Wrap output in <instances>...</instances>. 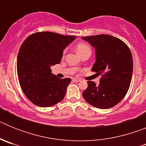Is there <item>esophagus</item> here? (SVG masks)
Listing matches in <instances>:
<instances>
[{
  "label": "esophagus",
  "mask_w": 146,
  "mask_h": 146,
  "mask_svg": "<svg viewBox=\"0 0 146 146\" xmlns=\"http://www.w3.org/2000/svg\"><path fill=\"white\" fill-rule=\"evenodd\" d=\"M72 81H73V82H80V80L78 79V78H72Z\"/></svg>",
  "instance_id": "obj_1"
}]
</instances>
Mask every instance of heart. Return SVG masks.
<instances>
[{
    "instance_id": "heart-1",
    "label": "heart",
    "mask_w": 146,
    "mask_h": 146,
    "mask_svg": "<svg viewBox=\"0 0 146 146\" xmlns=\"http://www.w3.org/2000/svg\"><path fill=\"white\" fill-rule=\"evenodd\" d=\"M77 52L80 55H81V54L86 52V51H91V49H90V47L88 45L85 44H79L77 45Z\"/></svg>"
}]
</instances>
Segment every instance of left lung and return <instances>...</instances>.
Here are the masks:
<instances>
[{"mask_svg": "<svg viewBox=\"0 0 146 146\" xmlns=\"http://www.w3.org/2000/svg\"><path fill=\"white\" fill-rule=\"evenodd\" d=\"M96 50V62L91 71L102 74L99 85L88 81L82 93L84 99L95 108L108 109L126 96L131 83L133 60L128 46L110 35L82 36Z\"/></svg>", "mask_w": 146, "mask_h": 146, "instance_id": "8db88e82", "label": "left lung"}]
</instances>
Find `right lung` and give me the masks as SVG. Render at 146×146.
I'll return each mask as SVG.
<instances>
[{"instance_id": "obj_1", "label": "right lung", "mask_w": 146, "mask_h": 146, "mask_svg": "<svg viewBox=\"0 0 146 146\" xmlns=\"http://www.w3.org/2000/svg\"><path fill=\"white\" fill-rule=\"evenodd\" d=\"M76 38L52 32H37L24 41L17 55V74L26 97L36 106H53L63 100L71 78L60 79L50 67L59 64L64 50Z\"/></svg>"}]
</instances>
